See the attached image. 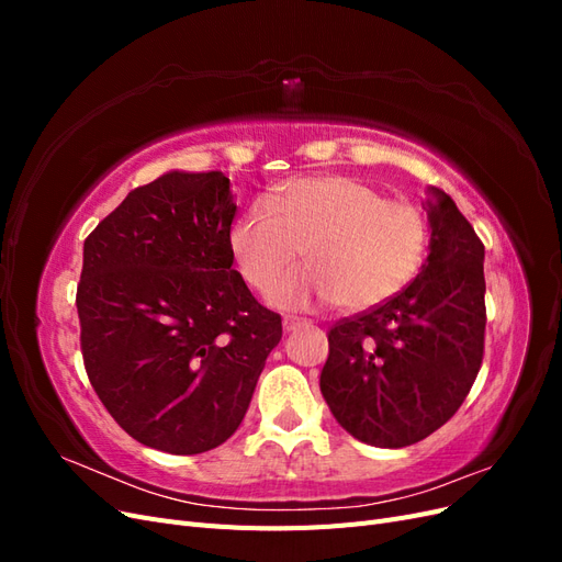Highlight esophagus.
Here are the masks:
<instances>
[{
	"instance_id": "esophagus-1",
	"label": "esophagus",
	"mask_w": 562,
	"mask_h": 562,
	"mask_svg": "<svg viewBox=\"0 0 562 562\" xmlns=\"http://www.w3.org/2000/svg\"><path fill=\"white\" fill-rule=\"evenodd\" d=\"M307 318H293V316H285L283 318V330L285 333H293V330H297L300 326H307Z\"/></svg>"
}]
</instances>
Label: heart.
<instances>
[{
  "mask_svg": "<svg viewBox=\"0 0 562 562\" xmlns=\"http://www.w3.org/2000/svg\"><path fill=\"white\" fill-rule=\"evenodd\" d=\"M427 244V217L415 203L382 199L375 187L349 176L279 184L229 229L234 260L258 291L277 285L304 252L307 267L271 293L283 310L328 300L345 312L378 307L415 279Z\"/></svg>",
  "mask_w": 562,
  "mask_h": 562,
  "instance_id": "obj_1",
  "label": "heart"
}]
</instances>
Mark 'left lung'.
<instances>
[{
  "instance_id": "1",
  "label": "left lung",
  "mask_w": 562,
  "mask_h": 562,
  "mask_svg": "<svg viewBox=\"0 0 562 562\" xmlns=\"http://www.w3.org/2000/svg\"><path fill=\"white\" fill-rule=\"evenodd\" d=\"M429 258L417 279L375 310L339 321L321 394L361 443L405 448L459 411L485 342V248L457 203L427 187Z\"/></svg>"
}]
</instances>
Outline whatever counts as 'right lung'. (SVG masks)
Returning <instances> with one entry per match:
<instances>
[{
  "mask_svg": "<svg viewBox=\"0 0 562 562\" xmlns=\"http://www.w3.org/2000/svg\"><path fill=\"white\" fill-rule=\"evenodd\" d=\"M234 215L229 178L168 171L83 241V366L119 427L147 448L223 446L281 342V316L232 269Z\"/></svg>",
  "mask_w": 562,
  "mask_h": 562,
  "instance_id": "obj_1",
  "label": "right lung"
}]
</instances>
